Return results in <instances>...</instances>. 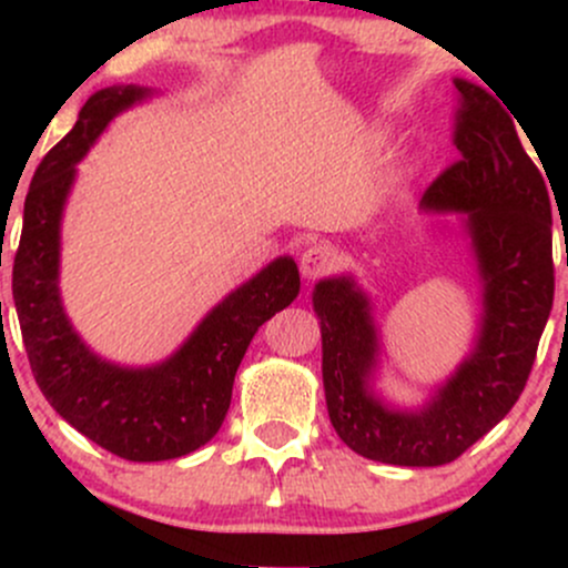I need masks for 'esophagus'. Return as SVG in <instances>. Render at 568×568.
<instances>
[{
    "mask_svg": "<svg viewBox=\"0 0 568 568\" xmlns=\"http://www.w3.org/2000/svg\"><path fill=\"white\" fill-rule=\"evenodd\" d=\"M336 253L331 251L328 245H310L298 258V270H302L304 280H317L323 277L325 272L334 270Z\"/></svg>",
    "mask_w": 568,
    "mask_h": 568,
    "instance_id": "obj_1",
    "label": "esophagus"
}]
</instances>
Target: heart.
Masks as SVG:
<instances>
[{
    "label": "heart",
    "instance_id": "heart-1",
    "mask_svg": "<svg viewBox=\"0 0 568 568\" xmlns=\"http://www.w3.org/2000/svg\"><path fill=\"white\" fill-rule=\"evenodd\" d=\"M379 141H382V143H387V141H389V135H379Z\"/></svg>",
    "mask_w": 568,
    "mask_h": 568
}]
</instances>
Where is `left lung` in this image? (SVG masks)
<instances>
[{"label": "left lung", "instance_id": "8db88e82", "mask_svg": "<svg viewBox=\"0 0 568 568\" xmlns=\"http://www.w3.org/2000/svg\"><path fill=\"white\" fill-rule=\"evenodd\" d=\"M454 90L452 141L462 160L427 189L419 211L454 216L473 256L480 312L467 355L425 400H389L371 293L352 272L317 280L312 291L331 425L352 452L384 465H446L505 419L552 310L550 197L518 139V116L470 80L454 77Z\"/></svg>", "mask_w": 568, "mask_h": 568}]
</instances>
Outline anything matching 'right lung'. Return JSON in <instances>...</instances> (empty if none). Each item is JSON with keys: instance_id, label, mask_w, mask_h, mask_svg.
Segmentation results:
<instances>
[{"instance_id": "1", "label": "right lung", "mask_w": 568, "mask_h": 568, "mask_svg": "<svg viewBox=\"0 0 568 568\" xmlns=\"http://www.w3.org/2000/svg\"><path fill=\"white\" fill-rule=\"evenodd\" d=\"M154 95L141 84H112L88 98L31 179L12 264V298L39 389L84 438L130 462L179 459L219 433L253 334L302 285L293 256L272 258L152 366L106 361L80 336L61 296V230L77 165L114 116Z\"/></svg>"}]
</instances>
